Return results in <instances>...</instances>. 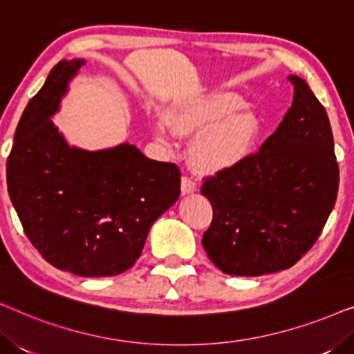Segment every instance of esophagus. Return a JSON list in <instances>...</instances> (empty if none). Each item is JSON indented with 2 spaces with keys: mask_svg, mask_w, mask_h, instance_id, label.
<instances>
[{
  "mask_svg": "<svg viewBox=\"0 0 354 354\" xmlns=\"http://www.w3.org/2000/svg\"><path fill=\"white\" fill-rule=\"evenodd\" d=\"M196 188H198V185H196L195 182L192 180L190 177H187V176L182 177L180 190H182V195H183V196H185V195H192V193H195Z\"/></svg>",
  "mask_w": 354,
  "mask_h": 354,
  "instance_id": "34e87169",
  "label": "esophagus"
}]
</instances>
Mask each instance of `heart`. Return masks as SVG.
<instances>
[{"label": "heart", "mask_w": 354, "mask_h": 354, "mask_svg": "<svg viewBox=\"0 0 354 354\" xmlns=\"http://www.w3.org/2000/svg\"><path fill=\"white\" fill-rule=\"evenodd\" d=\"M245 106V100L234 91L195 93L172 101L166 114H154L151 129L167 148L177 135L198 131L188 148L193 169L200 174L232 171L253 154L263 132V120Z\"/></svg>", "instance_id": "b5f03b06"}]
</instances>
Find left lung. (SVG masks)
I'll use <instances>...</instances> for the list:
<instances>
[{
  "instance_id": "8db88e82",
  "label": "left lung",
  "mask_w": 354,
  "mask_h": 354,
  "mask_svg": "<svg viewBox=\"0 0 354 354\" xmlns=\"http://www.w3.org/2000/svg\"><path fill=\"white\" fill-rule=\"evenodd\" d=\"M293 103L259 151L206 178L212 206L203 246L216 268L240 277L279 272L301 259L337 200L338 164L324 106L298 75Z\"/></svg>"
}]
</instances>
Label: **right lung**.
Wrapping results in <instances>:
<instances>
[{
	"instance_id": "add662e5",
	"label": "right lung",
	"mask_w": 354,
	"mask_h": 354,
	"mask_svg": "<svg viewBox=\"0 0 354 354\" xmlns=\"http://www.w3.org/2000/svg\"><path fill=\"white\" fill-rule=\"evenodd\" d=\"M84 59L61 61L19 120L6 164L24 232L55 268L111 277L132 268L148 232L180 195V171L135 145L69 147L51 118Z\"/></svg>"
}]
</instances>
